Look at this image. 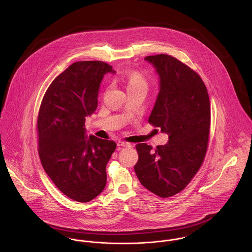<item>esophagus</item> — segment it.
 Instances as JSON below:
<instances>
[{
  "label": "esophagus",
  "instance_id": "34e87169",
  "mask_svg": "<svg viewBox=\"0 0 252 252\" xmlns=\"http://www.w3.org/2000/svg\"><path fill=\"white\" fill-rule=\"evenodd\" d=\"M117 146H119V147H131V144L124 143V142H118Z\"/></svg>",
  "mask_w": 252,
  "mask_h": 252
}]
</instances>
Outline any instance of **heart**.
<instances>
[{"label":"heart","mask_w":252,"mask_h":252,"mask_svg":"<svg viewBox=\"0 0 252 252\" xmlns=\"http://www.w3.org/2000/svg\"><path fill=\"white\" fill-rule=\"evenodd\" d=\"M126 81H127L128 88L136 87V86H146V80L144 75L137 71H131L128 72L126 76Z\"/></svg>","instance_id":"obj_1"}]
</instances>
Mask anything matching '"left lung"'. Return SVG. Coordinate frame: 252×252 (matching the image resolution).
Returning a JSON list of instances; mask_svg holds the SVG:
<instances>
[{
    "label": "left lung",
    "instance_id": "8db88e82",
    "mask_svg": "<svg viewBox=\"0 0 252 252\" xmlns=\"http://www.w3.org/2000/svg\"><path fill=\"white\" fill-rule=\"evenodd\" d=\"M159 75L160 90L148 122L169 136L168 143L139 144L135 172L146 189L168 198L182 191L202 166L209 144L211 104L200 75L177 58H144Z\"/></svg>",
    "mask_w": 252,
    "mask_h": 252
}]
</instances>
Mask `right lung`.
Returning a JSON list of instances; mask_svg holds the SVG:
<instances>
[{"mask_svg": "<svg viewBox=\"0 0 252 252\" xmlns=\"http://www.w3.org/2000/svg\"><path fill=\"white\" fill-rule=\"evenodd\" d=\"M112 67L102 61H79L47 88L37 116L38 155L47 176L73 201L87 203L107 183L106 167L113 141L85 134V117L98 106L101 81Z\"/></svg>", "mask_w": 252, "mask_h": 252, "instance_id": "right-lung-1", "label": "right lung"}]
</instances>
